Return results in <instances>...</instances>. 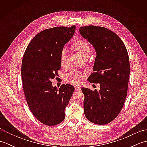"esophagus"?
<instances>
[{
  "instance_id": "esophagus-1",
  "label": "esophagus",
  "mask_w": 147,
  "mask_h": 147,
  "mask_svg": "<svg viewBox=\"0 0 147 147\" xmlns=\"http://www.w3.org/2000/svg\"><path fill=\"white\" fill-rule=\"evenodd\" d=\"M75 91H76V92L81 91L80 87H79V86H75Z\"/></svg>"
}]
</instances>
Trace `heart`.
I'll list each match as a JSON object with an SVG mask.
<instances>
[{
    "mask_svg": "<svg viewBox=\"0 0 147 147\" xmlns=\"http://www.w3.org/2000/svg\"><path fill=\"white\" fill-rule=\"evenodd\" d=\"M73 47L75 51H76L83 57L86 54H90L91 48L88 42L83 39H78L73 43ZM66 57V51L63 49L61 52L60 62L62 66L65 64V59ZM85 74L82 72L78 71H72L69 73L66 74L65 76V82L72 84V85H79L82 82L83 78L85 77Z\"/></svg>",
    "mask_w": 147,
    "mask_h": 147,
    "instance_id": "1",
    "label": "heart"
}]
</instances>
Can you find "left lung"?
Returning a JSON list of instances; mask_svg holds the SVG:
<instances>
[{"mask_svg": "<svg viewBox=\"0 0 147 147\" xmlns=\"http://www.w3.org/2000/svg\"><path fill=\"white\" fill-rule=\"evenodd\" d=\"M80 32L96 52L94 72L88 80L100 85L99 91L82 88L84 112L93 123L108 124L120 113L126 100L130 73L128 54L119 37L104 27L82 26Z\"/></svg>", "mask_w": 147, "mask_h": 147, "instance_id": "8db88e82", "label": "left lung"}]
</instances>
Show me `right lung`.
Listing matches in <instances>:
<instances>
[{"mask_svg": "<svg viewBox=\"0 0 147 147\" xmlns=\"http://www.w3.org/2000/svg\"><path fill=\"white\" fill-rule=\"evenodd\" d=\"M76 26L46 29L28 45L21 65V78L28 105L34 116L47 126L60 124L74 90L71 85L53 87L51 80L61 69L60 55L75 32Z\"/></svg>", "mask_w": 147, "mask_h": 147, "instance_id": "add662e5", "label": "right lung"}]
</instances>
